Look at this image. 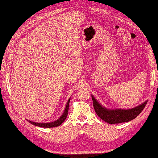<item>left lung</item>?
<instances>
[{"label":"left lung","mask_w":158,"mask_h":158,"mask_svg":"<svg viewBox=\"0 0 158 158\" xmlns=\"http://www.w3.org/2000/svg\"><path fill=\"white\" fill-rule=\"evenodd\" d=\"M95 112L102 120L110 124L128 122L136 118L144 108L147 101L131 110H107L102 107L92 96Z\"/></svg>","instance_id":"obj_1"}]
</instances>
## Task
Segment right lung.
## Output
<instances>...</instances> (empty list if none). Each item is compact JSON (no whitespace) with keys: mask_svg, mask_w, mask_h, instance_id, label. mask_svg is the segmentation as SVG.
<instances>
[{"mask_svg":"<svg viewBox=\"0 0 158 158\" xmlns=\"http://www.w3.org/2000/svg\"><path fill=\"white\" fill-rule=\"evenodd\" d=\"M69 102H70V98L69 99V101L66 103V108L64 111L63 114L62 115L59 119H57V121H55L54 122H51V123H35V122H32V121H28L30 123H32V125H35L36 126H39V127H42V128H53V127H57L59 126L60 125H61L64 120L66 119V117H67L68 114V111H69Z\"/></svg>","mask_w":158,"mask_h":158,"instance_id":"1","label":"right lung"}]
</instances>
